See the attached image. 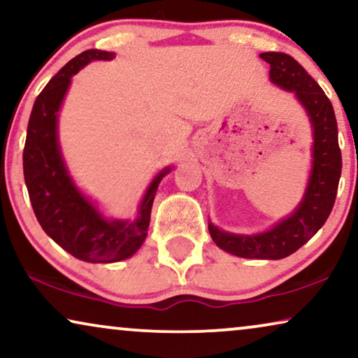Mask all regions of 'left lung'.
Listing matches in <instances>:
<instances>
[{"label":"left lung","mask_w":358,"mask_h":358,"mask_svg":"<svg viewBox=\"0 0 358 358\" xmlns=\"http://www.w3.org/2000/svg\"><path fill=\"white\" fill-rule=\"evenodd\" d=\"M271 65V81L293 92L305 109L313 129L311 171L298 207L272 228L256 234L224 231L208 222V231L220 249L246 259H283L315 236L329 217L339 187L342 156L337 141V122L331 101L305 68L287 53H261Z\"/></svg>","instance_id":"1"}]
</instances>
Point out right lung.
Masks as SVG:
<instances>
[{
	"mask_svg": "<svg viewBox=\"0 0 358 358\" xmlns=\"http://www.w3.org/2000/svg\"><path fill=\"white\" fill-rule=\"evenodd\" d=\"M115 53L91 48L73 58L48 81L34 102L27 125L22 166L29 199L43 231L58 246L85 262L110 264L129 259L141 248L158 185L173 168L155 176L134 220L107 218L75 184L58 141V114L71 78L94 60Z\"/></svg>",
	"mask_w": 358,
	"mask_h": 358,
	"instance_id": "obj_1",
	"label": "right lung"
}]
</instances>
